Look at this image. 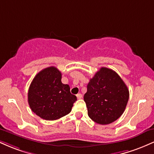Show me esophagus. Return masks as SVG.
Here are the masks:
<instances>
[{
  "label": "esophagus",
  "instance_id": "34e87169",
  "mask_svg": "<svg viewBox=\"0 0 154 154\" xmlns=\"http://www.w3.org/2000/svg\"><path fill=\"white\" fill-rule=\"evenodd\" d=\"M77 99H81L82 98V95L81 93H78V94H77Z\"/></svg>",
  "mask_w": 154,
  "mask_h": 154
}]
</instances>
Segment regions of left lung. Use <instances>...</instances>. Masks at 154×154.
I'll list each match as a JSON object with an SVG mask.
<instances>
[{
	"instance_id": "obj_1",
	"label": "left lung",
	"mask_w": 154,
	"mask_h": 154,
	"mask_svg": "<svg viewBox=\"0 0 154 154\" xmlns=\"http://www.w3.org/2000/svg\"><path fill=\"white\" fill-rule=\"evenodd\" d=\"M129 100V90L119 75L101 67L91 79L84 100L88 114L95 122L108 125L119 119Z\"/></svg>"
}]
</instances>
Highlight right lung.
<instances>
[{
    "label": "right lung",
    "instance_id": "1",
    "mask_svg": "<svg viewBox=\"0 0 154 154\" xmlns=\"http://www.w3.org/2000/svg\"><path fill=\"white\" fill-rule=\"evenodd\" d=\"M77 97L69 85L61 82V72L55 66L41 70L33 79L28 91L31 110L45 120H56L72 111Z\"/></svg>",
    "mask_w": 154,
    "mask_h": 154
}]
</instances>
